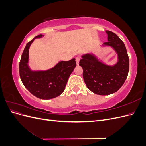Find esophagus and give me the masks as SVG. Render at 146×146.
<instances>
[{
	"label": "esophagus",
	"mask_w": 146,
	"mask_h": 146,
	"mask_svg": "<svg viewBox=\"0 0 146 146\" xmlns=\"http://www.w3.org/2000/svg\"><path fill=\"white\" fill-rule=\"evenodd\" d=\"M80 58L79 56H77L76 58V63H77V65H78V64H79V61H80Z\"/></svg>",
	"instance_id": "esophagus-1"
}]
</instances>
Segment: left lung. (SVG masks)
<instances>
[{
  "mask_svg": "<svg viewBox=\"0 0 146 146\" xmlns=\"http://www.w3.org/2000/svg\"><path fill=\"white\" fill-rule=\"evenodd\" d=\"M108 42L104 46H110L116 51L118 61L109 66L99 61L90 54L82 55L79 65L82 66L83 77L87 88L99 95H109L119 90L124 83L129 70V58L124 43L116 33L105 30Z\"/></svg>",
  "mask_w": 146,
  "mask_h": 146,
  "instance_id": "obj_1",
  "label": "left lung"
}]
</instances>
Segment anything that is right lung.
<instances>
[{"mask_svg": "<svg viewBox=\"0 0 146 146\" xmlns=\"http://www.w3.org/2000/svg\"><path fill=\"white\" fill-rule=\"evenodd\" d=\"M44 35H39L26 45L19 63V75L24 86L33 96L42 99H50L60 96L64 91L68 78L76 66L73 58L61 61L54 68L47 70H32L28 65L29 50L35 39Z\"/></svg>", "mask_w": 146, "mask_h": 146, "instance_id": "add662e5", "label": "right lung"}]
</instances>
